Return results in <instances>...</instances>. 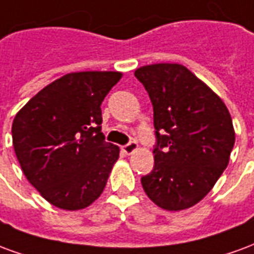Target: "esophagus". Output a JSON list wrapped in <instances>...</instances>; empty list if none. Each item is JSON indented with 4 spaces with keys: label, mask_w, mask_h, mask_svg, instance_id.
Masks as SVG:
<instances>
[{
    "label": "esophagus",
    "mask_w": 254,
    "mask_h": 254,
    "mask_svg": "<svg viewBox=\"0 0 254 254\" xmlns=\"http://www.w3.org/2000/svg\"><path fill=\"white\" fill-rule=\"evenodd\" d=\"M137 147L138 145L136 141H130V143L125 144V145L122 147V151H124V152H125L127 155H130V154H133L136 149H137Z\"/></svg>",
    "instance_id": "34e87169"
}]
</instances>
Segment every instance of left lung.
<instances>
[{
    "instance_id": "8db88e82",
    "label": "left lung",
    "mask_w": 254,
    "mask_h": 254,
    "mask_svg": "<svg viewBox=\"0 0 254 254\" xmlns=\"http://www.w3.org/2000/svg\"><path fill=\"white\" fill-rule=\"evenodd\" d=\"M134 76L154 107V170L141 177L152 201L167 211L193 207L207 196L235 141L223 100L180 64L138 67Z\"/></svg>"
}]
</instances>
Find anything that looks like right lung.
Masks as SVG:
<instances>
[{"instance_id": "right-lung-1", "label": "right lung", "mask_w": 254, "mask_h": 254, "mask_svg": "<svg viewBox=\"0 0 254 254\" xmlns=\"http://www.w3.org/2000/svg\"><path fill=\"white\" fill-rule=\"evenodd\" d=\"M120 72L65 74L16 114L13 148L21 170L47 201L67 211L100 196L120 148L105 141L100 105Z\"/></svg>"}]
</instances>
